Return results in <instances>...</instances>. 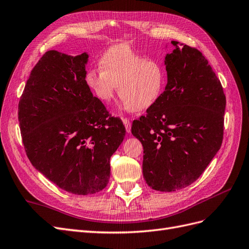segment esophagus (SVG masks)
I'll return each instance as SVG.
<instances>
[{
  "label": "esophagus",
  "instance_id": "34e87169",
  "mask_svg": "<svg viewBox=\"0 0 249 249\" xmlns=\"http://www.w3.org/2000/svg\"><path fill=\"white\" fill-rule=\"evenodd\" d=\"M123 123H124V126H125L126 133H131V123H130V120H127V119L124 118V119H123Z\"/></svg>",
  "mask_w": 249,
  "mask_h": 249
}]
</instances>
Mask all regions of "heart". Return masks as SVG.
<instances>
[{
    "instance_id": "heart-1",
    "label": "heart",
    "mask_w": 249,
    "mask_h": 249,
    "mask_svg": "<svg viewBox=\"0 0 249 249\" xmlns=\"http://www.w3.org/2000/svg\"><path fill=\"white\" fill-rule=\"evenodd\" d=\"M100 69L88 71L86 83L103 103H109L118 87V96L124 102V107L142 112L152 107L162 92L164 72L161 65L125 44L112 47L105 53Z\"/></svg>"
}]
</instances>
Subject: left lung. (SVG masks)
<instances>
[{"instance_id":"obj_1","label":"left lung","mask_w":249,"mask_h":249,"mask_svg":"<svg viewBox=\"0 0 249 249\" xmlns=\"http://www.w3.org/2000/svg\"><path fill=\"white\" fill-rule=\"evenodd\" d=\"M171 44L175 50L164 59V92L132 125L143 145V178L162 192L183 189L205 171L221 146L227 104L221 83L201 53L178 41Z\"/></svg>"}]
</instances>
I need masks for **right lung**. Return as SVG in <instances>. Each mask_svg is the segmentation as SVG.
<instances>
[{"label":"right lung","mask_w":249,"mask_h":249,"mask_svg":"<svg viewBox=\"0 0 249 249\" xmlns=\"http://www.w3.org/2000/svg\"><path fill=\"white\" fill-rule=\"evenodd\" d=\"M87 52L52 50L32 70L18 104L22 143L36 170L78 195L103 190L125 127L109 117L86 83Z\"/></svg>","instance_id":"add662e5"}]
</instances>
